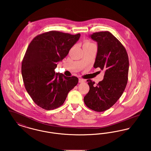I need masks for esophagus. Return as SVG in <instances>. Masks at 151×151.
I'll return each instance as SVG.
<instances>
[{
  "label": "esophagus",
  "mask_w": 151,
  "mask_h": 151,
  "mask_svg": "<svg viewBox=\"0 0 151 151\" xmlns=\"http://www.w3.org/2000/svg\"><path fill=\"white\" fill-rule=\"evenodd\" d=\"M86 80L84 79H81V78H79V83H83V82H85Z\"/></svg>",
  "instance_id": "esophagus-1"
}]
</instances>
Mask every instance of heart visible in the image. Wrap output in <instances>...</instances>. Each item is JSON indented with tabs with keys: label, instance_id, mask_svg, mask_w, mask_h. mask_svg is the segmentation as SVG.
Instances as JSON below:
<instances>
[{
	"label": "heart",
	"instance_id": "heart-1",
	"mask_svg": "<svg viewBox=\"0 0 151 151\" xmlns=\"http://www.w3.org/2000/svg\"><path fill=\"white\" fill-rule=\"evenodd\" d=\"M94 45V44L92 43L91 42H90L89 41H86L83 43V46H90V45Z\"/></svg>",
	"mask_w": 151,
	"mask_h": 151
}]
</instances>
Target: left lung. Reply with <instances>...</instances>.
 I'll use <instances>...</instances> for the list:
<instances>
[{"label":"left lung","mask_w":151,"mask_h":151,"mask_svg":"<svg viewBox=\"0 0 151 151\" xmlns=\"http://www.w3.org/2000/svg\"><path fill=\"white\" fill-rule=\"evenodd\" d=\"M90 37L98 43L94 68L105 72L104 79L97 84L87 80L89 91L84 101L88 108L101 112L113 106L123 93L128 81L129 60L125 47L109 32H96Z\"/></svg>","instance_id":"obj_1"}]
</instances>
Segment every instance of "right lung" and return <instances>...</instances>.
Here are the masks:
<instances>
[{
	"label": "right lung",
	"mask_w": 151,
	"mask_h": 151,
	"mask_svg": "<svg viewBox=\"0 0 151 151\" xmlns=\"http://www.w3.org/2000/svg\"><path fill=\"white\" fill-rule=\"evenodd\" d=\"M80 36L52 30L36 36L29 43L22 62V76L27 92L38 106L47 110L60 107L78 84L77 77H67L54 70Z\"/></svg>",
	"instance_id": "obj_1"
}]
</instances>
